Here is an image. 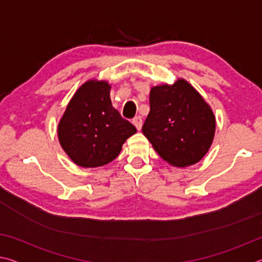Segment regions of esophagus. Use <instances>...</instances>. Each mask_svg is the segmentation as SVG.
<instances>
[{
    "instance_id": "obj_1",
    "label": "esophagus",
    "mask_w": 262,
    "mask_h": 262,
    "mask_svg": "<svg viewBox=\"0 0 262 262\" xmlns=\"http://www.w3.org/2000/svg\"><path fill=\"white\" fill-rule=\"evenodd\" d=\"M133 125H134L136 127L137 130H141L142 128V118L141 117H135L134 119H133Z\"/></svg>"
}]
</instances>
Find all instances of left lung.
Instances as JSON below:
<instances>
[{
    "label": "left lung",
    "instance_id": "8db88e82",
    "mask_svg": "<svg viewBox=\"0 0 262 262\" xmlns=\"http://www.w3.org/2000/svg\"><path fill=\"white\" fill-rule=\"evenodd\" d=\"M149 101L142 133L155 151L176 167L200 162L215 136L216 119L209 104L184 78L151 86Z\"/></svg>",
    "mask_w": 262,
    "mask_h": 262
}]
</instances>
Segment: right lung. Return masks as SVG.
<instances>
[{"label": "right lung", "instance_id": "obj_1", "mask_svg": "<svg viewBox=\"0 0 262 262\" xmlns=\"http://www.w3.org/2000/svg\"><path fill=\"white\" fill-rule=\"evenodd\" d=\"M107 81L89 79L75 92L57 125V137L68 157L81 167H98L117 158L136 133L113 107Z\"/></svg>", "mask_w": 262, "mask_h": 262}]
</instances>
